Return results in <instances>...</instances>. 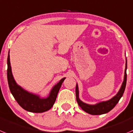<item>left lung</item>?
I'll return each instance as SVG.
<instances>
[{
	"label": "left lung",
	"instance_id": "left-lung-1",
	"mask_svg": "<svg viewBox=\"0 0 133 133\" xmlns=\"http://www.w3.org/2000/svg\"><path fill=\"white\" fill-rule=\"evenodd\" d=\"M127 62L126 60V66H125V77H124V81L123 82L121 87L119 89V92L117 95L113 97L112 99H109L107 101H103L100 102L95 105H89V104L85 103L82 102L79 98V90L77 84L76 85L75 87V94H76V100L78 103L79 106L81 107L86 113L91 115H102L109 112L111 109H113L117 103L119 102L121 97L123 96L124 91H125V87L127 83Z\"/></svg>",
	"mask_w": 133,
	"mask_h": 133
}]
</instances>
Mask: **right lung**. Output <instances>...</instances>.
I'll return each mask as SVG.
<instances>
[{
    "label": "right lung",
    "instance_id": "1",
    "mask_svg": "<svg viewBox=\"0 0 133 133\" xmlns=\"http://www.w3.org/2000/svg\"><path fill=\"white\" fill-rule=\"evenodd\" d=\"M7 78L10 92L18 103L24 109L32 113H43L52 108L56 101L61 85L65 79V77L62 78L56 85L54 86L47 98L42 99L38 95L29 93L22 89L20 86L18 85L12 74L9 54L7 58Z\"/></svg>",
    "mask_w": 133,
    "mask_h": 133
}]
</instances>
